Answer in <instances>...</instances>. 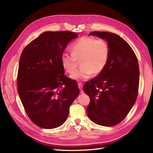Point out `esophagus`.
<instances>
[{"label":"esophagus","mask_w":153,"mask_h":153,"mask_svg":"<svg viewBox=\"0 0 153 153\" xmlns=\"http://www.w3.org/2000/svg\"><path fill=\"white\" fill-rule=\"evenodd\" d=\"M78 87H79V89L81 90V92L82 93V88H83V84L82 83H78Z\"/></svg>","instance_id":"1"}]
</instances>
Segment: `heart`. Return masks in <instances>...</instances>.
<instances>
[{
    "label": "heart",
    "mask_w": 153,
    "mask_h": 153,
    "mask_svg": "<svg viewBox=\"0 0 153 153\" xmlns=\"http://www.w3.org/2000/svg\"><path fill=\"white\" fill-rule=\"evenodd\" d=\"M110 51L109 45L105 39L84 36L71 45V53L62 54L61 64L67 73L71 74L81 60L82 68L70 77L76 81H85L93 74L98 75L105 70L109 60Z\"/></svg>",
    "instance_id": "1"
}]
</instances>
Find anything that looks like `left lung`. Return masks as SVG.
<instances>
[{
  "label": "left lung",
  "mask_w": 153,
  "mask_h": 153,
  "mask_svg": "<svg viewBox=\"0 0 153 153\" xmlns=\"http://www.w3.org/2000/svg\"><path fill=\"white\" fill-rule=\"evenodd\" d=\"M89 34L106 39L110 53L105 70L83 86V91L90 97L87 114L97 124L113 126L126 118L137 99V58L129 45L118 35L100 31Z\"/></svg>",
  "instance_id": "obj_1"
}]
</instances>
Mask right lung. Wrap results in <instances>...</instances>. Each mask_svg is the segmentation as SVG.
<instances>
[{"label": "right lung", "instance_id": "right-lung-1", "mask_svg": "<svg viewBox=\"0 0 153 153\" xmlns=\"http://www.w3.org/2000/svg\"><path fill=\"white\" fill-rule=\"evenodd\" d=\"M77 34L47 31L22 51L17 77L18 92L27 114L35 125L53 129L66 121L70 106L79 94L77 83L64 74L60 56Z\"/></svg>", "mask_w": 153, "mask_h": 153}]
</instances>
